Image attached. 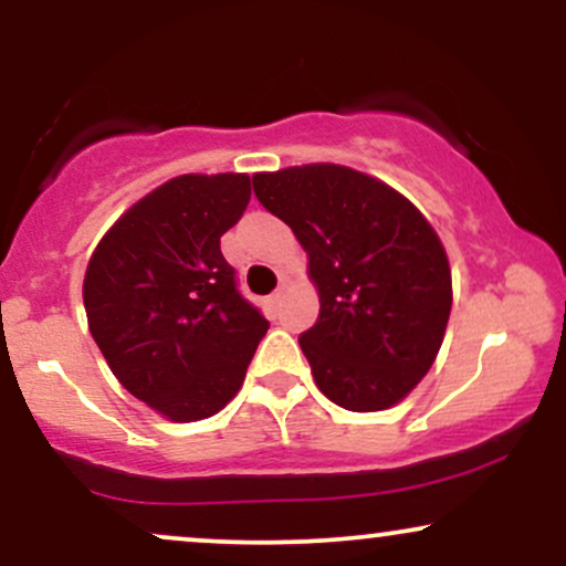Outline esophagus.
<instances>
[{
  "instance_id": "1",
  "label": "esophagus",
  "mask_w": 566,
  "mask_h": 566,
  "mask_svg": "<svg viewBox=\"0 0 566 566\" xmlns=\"http://www.w3.org/2000/svg\"><path fill=\"white\" fill-rule=\"evenodd\" d=\"M282 297H284V284L274 292V295H271V305H274V308H276V305H279V301H282Z\"/></svg>"
}]
</instances>
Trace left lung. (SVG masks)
<instances>
[{
  "label": "left lung",
  "mask_w": 566,
  "mask_h": 566,
  "mask_svg": "<svg viewBox=\"0 0 566 566\" xmlns=\"http://www.w3.org/2000/svg\"><path fill=\"white\" fill-rule=\"evenodd\" d=\"M308 252L319 319L301 335L316 386L350 412L394 407L431 369L452 308L437 231L391 186L340 165L252 175Z\"/></svg>",
  "instance_id": "left-lung-1"
}]
</instances>
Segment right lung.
Returning <instances> with one entry per match:
<instances>
[{
  "label": "right lung",
  "instance_id": "obj_1",
  "mask_svg": "<svg viewBox=\"0 0 566 566\" xmlns=\"http://www.w3.org/2000/svg\"><path fill=\"white\" fill-rule=\"evenodd\" d=\"M250 175H180L143 197L84 274L90 333L116 380L167 420L237 396L269 322L237 287L220 237L250 205Z\"/></svg>",
  "mask_w": 566,
  "mask_h": 566
}]
</instances>
